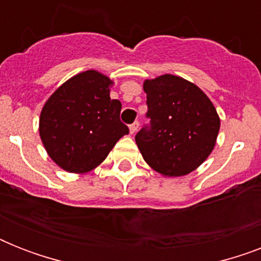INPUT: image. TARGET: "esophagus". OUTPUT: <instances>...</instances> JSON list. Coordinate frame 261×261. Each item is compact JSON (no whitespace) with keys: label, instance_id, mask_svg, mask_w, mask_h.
I'll return each mask as SVG.
<instances>
[{"label":"esophagus","instance_id":"esophagus-1","mask_svg":"<svg viewBox=\"0 0 261 261\" xmlns=\"http://www.w3.org/2000/svg\"><path fill=\"white\" fill-rule=\"evenodd\" d=\"M139 128V122H134L133 124H130V133L131 134H135Z\"/></svg>","mask_w":261,"mask_h":261}]
</instances>
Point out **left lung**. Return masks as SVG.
Instances as JSON below:
<instances>
[{
	"label": "left lung",
	"instance_id": "obj_1",
	"mask_svg": "<svg viewBox=\"0 0 261 261\" xmlns=\"http://www.w3.org/2000/svg\"><path fill=\"white\" fill-rule=\"evenodd\" d=\"M149 126L135 135L143 160L164 176H184L210 155L221 120L202 89L177 75L143 83Z\"/></svg>",
	"mask_w": 261,
	"mask_h": 261
}]
</instances>
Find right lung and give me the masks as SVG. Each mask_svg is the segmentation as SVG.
Listing matches in <instances>:
<instances>
[{"label": "right lung", "mask_w": 261, "mask_h": 261, "mask_svg": "<svg viewBox=\"0 0 261 261\" xmlns=\"http://www.w3.org/2000/svg\"><path fill=\"white\" fill-rule=\"evenodd\" d=\"M111 85L98 71H83L62 84L43 107L39 134L48 155L65 171L90 172L128 134L119 118L122 104L110 97Z\"/></svg>", "instance_id": "1"}]
</instances>
